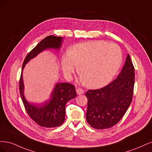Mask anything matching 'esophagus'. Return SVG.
Here are the masks:
<instances>
[{"label":"esophagus","instance_id":"34e87169","mask_svg":"<svg viewBox=\"0 0 152 152\" xmlns=\"http://www.w3.org/2000/svg\"><path fill=\"white\" fill-rule=\"evenodd\" d=\"M76 92H77V94L80 95V94H84V91L83 89H82V88H78V89H76Z\"/></svg>","mask_w":152,"mask_h":152}]
</instances>
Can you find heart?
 I'll return each instance as SVG.
<instances>
[{"label":"heart","mask_w":152,"mask_h":152,"mask_svg":"<svg viewBox=\"0 0 152 152\" xmlns=\"http://www.w3.org/2000/svg\"><path fill=\"white\" fill-rule=\"evenodd\" d=\"M122 52L117 45L104 41H93L76 45L61 58L64 75L70 78L79 66L82 79L90 88L108 84L122 63Z\"/></svg>","instance_id":"b5f03b06"}]
</instances>
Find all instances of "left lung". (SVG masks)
Returning a JSON list of instances; mask_svg holds the SVG:
<instances>
[{
    "label": "left lung",
    "instance_id": "1",
    "mask_svg": "<svg viewBox=\"0 0 152 152\" xmlns=\"http://www.w3.org/2000/svg\"><path fill=\"white\" fill-rule=\"evenodd\" d=\"M134 77V68L128 54L116 79L102 88L86 92V120L92 127L108 129L121 120L132 102Z\"/></svg>",
    "mask_w": 152,
    "mask_h": 152
}]
</instances>
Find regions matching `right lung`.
Returning <instances> with one entry per match:
<instances>
[{
    "label": "right lung",
    "instance_id": "right-lung-1",
    "mask_svg": "<svg viewBox=\"0 0 152 152\" xmlns=\"http://www.w3.org/2000/svg\"><path fill=\"white\" fill-rule=\"evenodd\" d=\"M62 42L61 37L49 35L36 45L25 57L23 63L22 71L20 79L19 89L21 97L27 113L35 123L41 127L47 128L56 127L61 126L65 121V106L69 100L75 98L77 93L75 86L70 83H57L51 94L49 100L37 107L29 104L25 98L22 72L31 59L43 50L48 48L59 49Z\"/></svg>",
    "mask_w": 152,
    "mask_h": 152
}]
</instances>
